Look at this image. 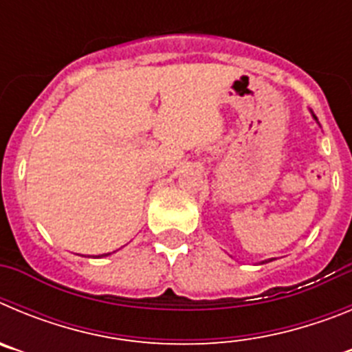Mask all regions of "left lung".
Instances as JSON below:
<instances>
[{
	"mask_svg": "<svg viewBox=\"0 0 352 352\" xmlns=\"http://www.w3.org/2000/svg\"><path fill=\"white\" fill-rule=\"evenodd\" d=\"M310 113H312V111H310ZM312 118H314V120H316V121H317L316 114H314V113H312ZM317 123H319V121H317ZM264 263H268V261H263V263H261V264H264Z\"/></svg>",
	"mask_w": 352,
	"mask_h": 352,
	"instance_id": "left-lung-1",
	"label": "left lung"
}]
</instances>
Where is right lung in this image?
Returning <instances> with one entry per match:
<instances>
[{
    "mask_svg": "<svg viewBox=\"0 0 352 352\" xmlns=\"http://www.w3.org/2000/svg\"><path fill=\"white\" fill-rule=\"evenodd\" d=\"M107 256H111V254H102V256H96V257H107Z\"/></svg>",
    "mask_w": 352,
    "mask_h": 352,
    "instance_id": "right-lung-1",
    "label": "right lung"
}]
</instances>
